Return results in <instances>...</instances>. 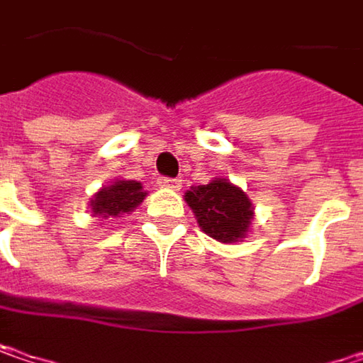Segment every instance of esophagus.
Wrapping results in <instances>:
<instances>
[{
    "label": "esophagus",
    "mask_w": 363,
    "mask_h": 363,
    "mask_svg": "<svg viewBox=\"0 0 363 363\" xmlns=\"http://www.w3.org/2000/svg\"><path fill=\"white\" fill-rule=\"evenodd\" d=\"M158 186L162 189H170V191H179L182 186L181 179H166V177H160L158 179Z\"/></svg>",
    "instance_id": "esophagus-1"
}]
</instances>
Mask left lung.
I'll return each instance as SVG.
<instances>
[{
  "label": "left lung",
  "mask_w": 363,
  "mask_h": 363,
  "mask_svg": "<svg viewBox=\"0 0 363 363\" xmlns=\"http://www.w3.org/2000/svg\"><path fill=\"white\" fill-rule=\"evenodd\" d=\"M184 201L207 236L218 242L234 245L245 240L255 220V205L245 191L228 179H213L207 184L191 186Z\"/></svg>",
  "instance_id": "1"
}]
</instances>
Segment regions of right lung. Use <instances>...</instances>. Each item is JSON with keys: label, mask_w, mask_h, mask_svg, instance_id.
<instances>
[{"label": "right lung", "mask_w": 363, "mask_h": 363, "mask_svg": "<svg viewBox=\"0 0 363 363\" xmlns=\"http://www.w3.org/2000/svg\"><path fill=\"white\" fill-rule=\"evenodd\" d=\"M145 197H147V191H143L141 182L117 179L111 184L98 189L92 195L90 211L94 218H100V220L123 218L125 213L135 211Z\"/></svg>", "instance_id": "add662e5"}]
</instances>
